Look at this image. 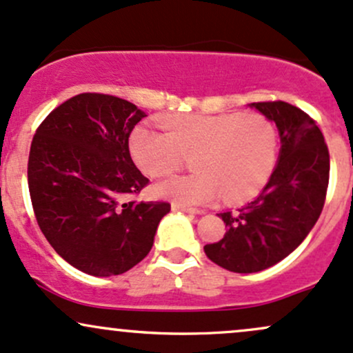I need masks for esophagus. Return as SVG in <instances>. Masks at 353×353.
Returning <instances> with one entry per match:
<instances>
[{"label":"esophagus","mask_w":353,"mask_h":353,"mask_svg":"<svg viewBox=\"0 0 353 353\" xmlns=\"http://www.w3.org/2000/svg\"><path fill=\"white\" fill-rule=\"evenodd\" d=\"M172 209H174V210H182V212H188V214H192V216H196V214H202V212H204V210H201V209H196V208H188V205L177 204V202H174V204H172Z\"/></svg>","instance_id":"obj_1"}]
</instances>
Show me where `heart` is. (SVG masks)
Here are the masks:
<instances>
[{
	"mask_svg": "<svg viewBox=\"0 0 353 353\" xmlns=\"http://www.w3.org/2000/svg\"><path fill=\"white\" fill-rule=\"evenodd\" d=\"M165 132L148 125L129 141L136 164L151 177L176 171L192 154L196 172L172 176L156 185L159 196L179 204H228L261 192L275 171L279 132L262 114H181L161 119Z\"/></svg>",
	"mask_w": 353,
	"mask_h": 353,
	"instance_id": "1",
	"label": "heart"
}]
</instances>
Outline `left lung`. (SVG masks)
<instances>
[{"label": "left lung", "mask_w": 353, "mask_h": 353, "mask_svg": "<svg viewBox=\"0 0 353 353\" xmlns=\"http://www.w3.org/2000/svg\"><path fill=\"white\" fill-rule=\"evenodd\" d=\"M250 106L277 125L279 164L254 201L219 214L228 232L204 245L210 261L239 274L272 267L302 244L325 204L330 172L329 148L317 121L285 101Z\"/></svg>", "instance_id": "1"}]
</instances>
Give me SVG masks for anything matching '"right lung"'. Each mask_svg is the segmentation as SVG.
Instances as JSON below:
<instances>
[{
  "label": "right lung",
  "instance_id": "right-lung-1",
  "mask_svg": "<svg viewBox=\"0 0 353 353\" xmlns=\"http://www.w3.org/2000/svg\"><path fill=\"white\" fill-rule=\"evenodd\" d=\"M143 117L129 101L83 92L36 129L28 159L36 222L81 272L109 277L139 264L171 210L169 202L132 199L149 184L129 152V136Z\"/></svg>",
  "mask_w": 353,
  "mask_h": 353
}]
</instances>
